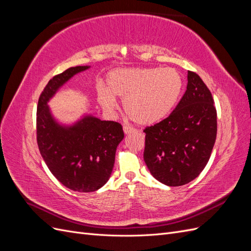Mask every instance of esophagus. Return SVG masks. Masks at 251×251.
Here are the masks:
<instances>
[{
  "label": "esophagus",
  "mask_w": 251,
  "mask_h": 251,
  "mask_svg": "<svg viewBox=\"0 0 251 251\" xmlns=\"http://www.w3.org/2000/svg\"><path fill=\"white\" fill-rule=\"evenodd\" d=\"M135 131V128L132 126H124V132L125 134H130L133 133Z\"/></svg>",
  "instance_id": "obj_1"
}]
</instances>
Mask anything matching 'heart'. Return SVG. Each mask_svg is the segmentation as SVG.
<instances>
[{
	"instance_id": "heart-1",
	"label": "heart",
	"mask_w": 251,
	"mask_h": 251,
	"mask_svg": "<svg viewBox=\"0 0 251 251\" xmlns=\"http://www.w3.org/2000/svg\"><path fill=\"white\" fill-rule=\"evenodd\" d=\"M108 89H97L98 101L112 111L115 96L125 100V111L135 123L149 126L164 119L176 105L183 89V80L172 68H132L112 71Z\"/></svg>"
}]
</instances>
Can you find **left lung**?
Here are the masks:
<instances>
[{
  "label": "left lung",
  "instance_id": "obj_1",
  "mask_svg": "<svg viewBox=\"0 0 251 251\" xmlns=\"http://www.w3.org/2000/svg\"><path fill=\"white\" fill-rule=\"evenodd\" d=\"M143 158L153 177L169 186L193 181L207 164L217 137V110L198 74L187 72V86L169 117L147 126Z\"/></svg>",
  "mask_w": 251,
  "mask_h": 251
}]
</instances>
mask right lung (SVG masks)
Here are the masks:
<instances>
[{"label": "right lung", "instance_id": "add662e5", "mask_svg": "<svg viewBox=\"0 0 251 251\" xmlns=\"http://www.w3.org/2000/svg\"><path fill=\"white\" fill-rule=\"evenodd\" d=\"M88 68L71 67L53 76L41 93L36 110V140L44 161L60 183L80 193L97 191L107 183L117 146L125 137L116 121L86 116L64 127L52 118L48 100L73 75Z\"/></svg>", "mask_w": 251, "mask_h": 251}]
</instances>
